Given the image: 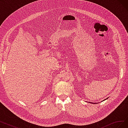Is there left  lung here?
<instances>
[{"label":"left lung","mask_w":128,"mask_h":128,"mask_svg":"<svg viewBox=\"0 0 128 128\" xmlns=\"http://www.w3.org/2000/svg\"><path fill=\"white\" fill-rule=\"evenodd\" d=\"M108 98H106V99H105V100H107V99ZM90 103H92V104H93V103H91V102H90ZM93 104H96V103H93Z\"/></svg>","instance_id":"obj_1"}]
</instances>
